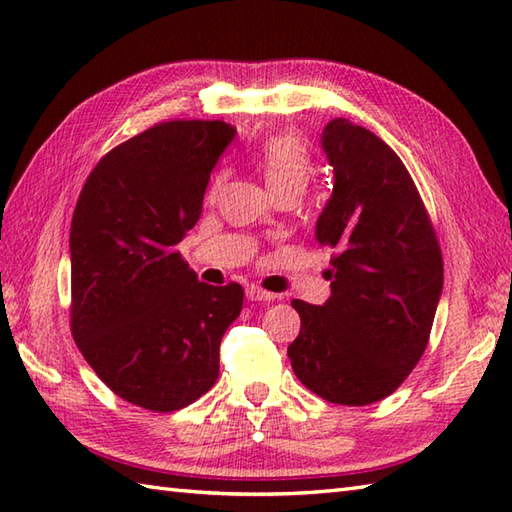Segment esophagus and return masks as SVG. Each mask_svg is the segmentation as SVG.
Here are the masks:
<instances>
[{"mask_svg": "<svg viewBox=\"0 0 512 512\" xmlns=\"http://www.w3.org/2000/svg\"><path fill=\"white\" fill-rule=\"evenodd\" d=\"M246 299H250V301H273L275 295H273V292L264 290V288H259V286H248L246 288Z\"/></svg>", "mask_w": 512, "mask_h": 512, "instance_id": "1", "label": "esophagus"}]
</instances>
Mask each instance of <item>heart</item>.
<instances>
[{"mask_svg":"<svg viewBox=\"0 0 512 512\" xmlns=\"http://www.w3.org/2000/svg\"><path fill=\"white\" fill-rule=\"evenodd\" d=\"M257 167L275 198L284 193L301 195L314 173L308 145L303 143V138L290 132L268 136L264 140L257 151ZM224 180L226 171H217L209 184V198H215L222 191Z\"/></svg>","mask_w":512,"mask_h":512,"instance_id":"heart-1","label":"heart"}]
</instances>
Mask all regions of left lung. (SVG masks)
<instances>
[{
	"label": "left lung",
	"instance_id": "left-lung-1",
	"mask_svg": "<svg viewBox=\"0 0 512 512\" xmlns=\"http://www.w3.org/2000/svg\"><path fill=\"white\" fill-rule=\"evenodd\" d=\"M332 198L317 220L330 246L332 295L292 301L301 330L290 365L314 394L361 407L394 394L427 350L442 295L436 231L407 167L385 140L347 118L325 125Z\"/></svg>",
	"mask_w": 512,
	"mask_h": 512
}]
</instances>
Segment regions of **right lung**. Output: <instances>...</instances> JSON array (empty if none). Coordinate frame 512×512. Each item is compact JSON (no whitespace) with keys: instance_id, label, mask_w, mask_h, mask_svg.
Instances as JSON below:
<instances>
[{"instance_id":"right-lung-1","label":"right lung","mask_w":512,"mask_h":512,"mask_svg":"<svg viewBox=\"0 0 512 512\" xmlns=\"http://www.w3.org/2000/svg\"><path fill=\"white\" fill-rule=\"evenodd\" d=\"M233 136L224 121L158 123L107 151L76 202L72 336L96 376L136 407L178 411L220 376L244 290L202 284L176 246L200 220Z\"/></svg>"}]
</instances>
